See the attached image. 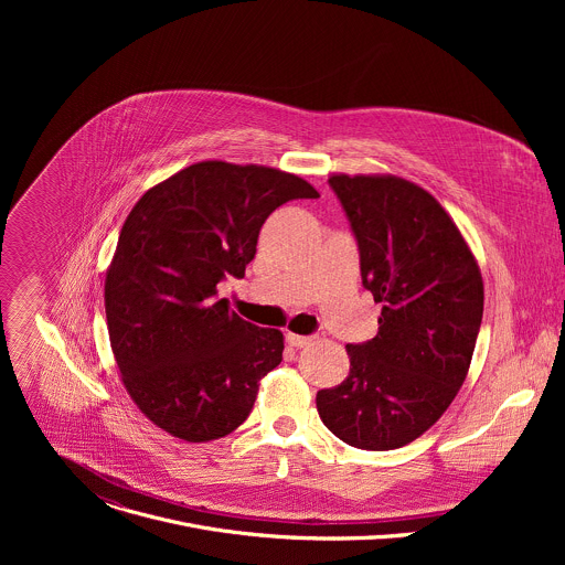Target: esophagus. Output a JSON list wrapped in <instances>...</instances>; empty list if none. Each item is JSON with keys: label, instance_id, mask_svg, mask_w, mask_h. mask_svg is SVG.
I'll list each match as a JSON object with an SVG mask.
<instances>
[{"label": "esophagus", "instance_id": "1", "mask_svg": "<svg viewBox=\"0 0 565 565\" xmlns=\"http://www.w3.org/2000/svg\"><path fill=\"white\" fill-rule=\"evenodd\" d=\"M286 342L290 344V347H295V349H303V347H308L310 342H312V338H308V335H297V333H286Z\"/></svg>", "mask_w": 565, "mask_h": 565}]
</instances>
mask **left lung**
Returning <instances> with one entry per match:
<instances>
[{
    "label": "left lung",
    "instance_id": "left-lung-1",
    "mask_svg": "<svg viewBox=\"0 0 565 565\" xmlns=\"http://www.w3.org/2000/svg\"><path fill=\"white\" fill-rule=\"evenodd\" d=\"M329 183L382 312L373 340L347 347V380L317 391V412L351 447L397 449L438 423L467 377L486 299L480 268L420 185L393 174H331Z\"/></svg>",
    "mask_w": 565,
    "mask_h": 565
}]
</instances>
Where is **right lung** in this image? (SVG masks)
Wrapping results in <instances>:
<instances>
[{"instance_id":"obj_1","label":"right lung","mask_w":565,"mask_h":565,"mask_svg":"<svg viewBox=\"0 0 565 565\" xmlns=\"http://www.w3.org/2000/svg\"><path fill=\"white\" fill-rule=\"evenodd\" d=\"M317 196L275 168L201 160L131 207L107 268L105 310L120 380L156 427L210 443L250 416L259 380L281 362L284 333L241 319L216 299V284L246 275L279 205Z\"/></svg>"}]
</instances>
